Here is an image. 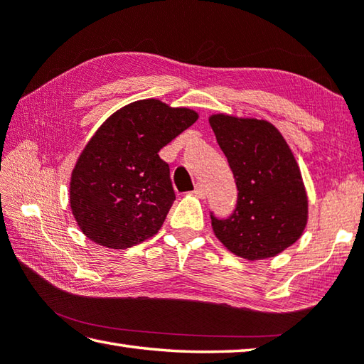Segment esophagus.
Wrapping results in <instances>:
<instances>
[{"mask_svg":"<svg viewBox=\"0 0 364 364\" xmlns=\"http://www.w3.org/2000/svg\"><path fill=\"white\" fill-rule=\"evenodd\" d=\"M194 194L198 196V197H205V196H206V191H205V186H203L202 183H197V184H196Z\"/></svg>","mask_w":364,"mask_h":364,"instance_id":"1","label":"esophagus"}]
</instances>
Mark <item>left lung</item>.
Returning a JSON list of instances; mask_svg holds the SVG:
<instances>
[{"label": "left lung", "instance_id": "left-lung-1", "mask_svg": "<svg viewBox=\"0 0 364 364\" xmlns=\"http://www.w3.org/2000/svg\"><path fill=\"white\" fill-rule=\"evenodd\" d=\"M210 124L238 189L229 218L210 215L213 232L238 257H274L301 237L308 223V196L291 149L265 119L218 113Z\"/></svg>", "mask_w": 364, "mask_h": 364}]
</instances>
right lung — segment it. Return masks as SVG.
<instances>
[{"label": "right lung", "instance_id": "add662e5", "mask_svg": "<svg viewBox=\"0 0 364 364\" xmlns=\"http://www.w3.org/2000/svg\"><path fill=\"white\" fill-rule=\"evenodd\" d=\"M198 115L158 99H141L107 118L78 156L70 176V210L95 243L126 249L158 233L175 200L161 148Z\"/></svg>", "mask_w": 364, "mask_h": 364}]
</instances>
